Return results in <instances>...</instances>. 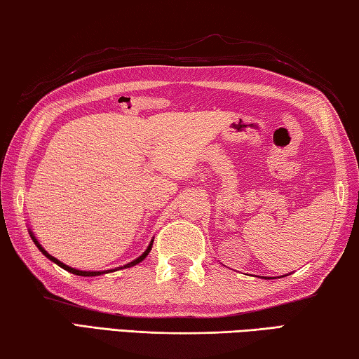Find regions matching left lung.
I'll return each instance as SVG.
<instances>
[{"instance_id": "8db88e82", "label": "left lung", "mask_w": 359, "mask_h": 359, "mask_svg": "<svg viewBox=\"0 0 359 359\" xmlns=\"http://www.w3.org/2000/svg\"><path fill=\"white\" fill-rule=\"evenodd\" d=\"M269 278H271V277H269Z\"/></svg>"}]
</instances>
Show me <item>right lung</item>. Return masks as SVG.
Listing matches in <instances>:
<instances>
[{
    "instance_id": "add662e5",
    "label": "right lung",
    "mask_w": 359,
    "mask_h": 359,
    "mask_svg": "<svg viewBox=\"0 0 359 359\" xmlns=\"http://www.w3.org/2000/svg\"><path fill=\"white\" fill-rule=\"evenodd\" d=\"M28 233H29V236H32V239H33V242H34V245L39 248L41 250V253L44 255L46 258H48L52 261V263H55V264H58L60 267H63L65 271H68V272H71V274H76V276H83V277H96V276H101V274H107V272H114V271H117V269H126V267H133V266H136V264H139L141 263L142 259H145V257H147V255L150 253V250H151V245H154V239L150 241V244H149V247L145 248V252L141 255V257H137L136 259H133L131 263H128V264H125V266H121V267H115V269H109V271H79V269H76V267H71V266H66L65 263H62V261L60 259H57L55 257H52L50 253H47V250L44 247H42L41 244H39V241L34 238V234H33V231L32 229H28Z\"/></svg>"
}]
</instances>
